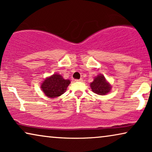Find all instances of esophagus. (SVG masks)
Wrapping results in <instances>:
<instances>
[{"label": "esophagus", "instance_id": "34e87169", "mask_svg": "<svg viewBox=\"0 0 152 152\" xmlns=\"http://www.w3.org/2000/svg\"><path fill=\"white\" fill-rule=\"evenodd\" d=\"M75 82H82L83 81V79H80V80H75Z\"/></svg>", "mask_w": 152, "mask_h": 152}]
</instances>
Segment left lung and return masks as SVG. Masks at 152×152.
Masks as SVG:
<instances>
[{"label":"left lung","mask_w":152,"mask_h":152,"mask_svg":"<svg viewBox=\"0 0 152 152\" xmlns=\"http://www.w3.org/2000/svg\"><path fill=\"white\" fill-rule=\"evenodd\" d=\"M90 86L93 93L100 95H107L111 89V84L106 80L104 76L101 74L95 77L93 82L91 83Z\"/></svg>","instance_id":"8db88e82"}]
</instances>
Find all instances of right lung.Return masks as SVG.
Wrapping results in <instances>:
<instances>
[{
	"instance_id": "obj_1",
	"label": "right lung",
	"mask_w": 152,
	"mask_h": 152,
	"mask_svg": "<svg viewBox=\"0 0 152 152\" xmlns=\"http://www.w3.org/2000/svg\"><path fill=\"white\" fill-rule=\"evenodd\" d=\"M70 84L69 80H64L61 75L54 74L43 81L41 88L47 97L55 98L64 94Z\"/></svg>"
}]
</instances>
